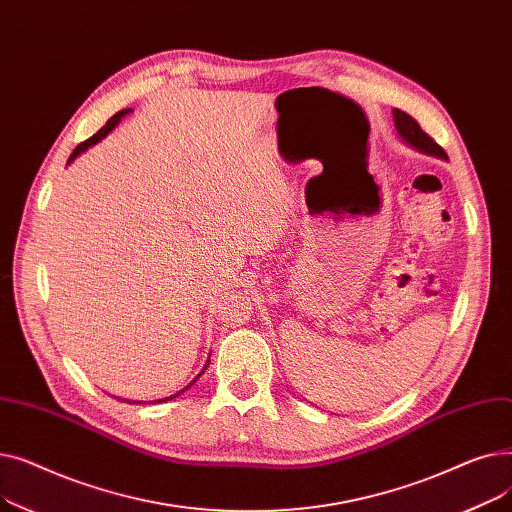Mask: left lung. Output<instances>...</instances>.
I'll list each match as a JSON object with an SVG mask.
<instances>
[{"mask_svg":"<svg viewBox=\"0 0 512 512\" xmlns=\"http://www.w3.org/2000/svg\"><path fill=\"white\" fill-rule=\"evenodd\" d=\"M392 114H394V126H396L398 137L405 141L409 147H413V149H417L425 155L448 159L446 151L432 137H429V134H425L421 130V126L417 124L415 118H411L407 112H402V110H392Z\"/></svg>","mask_w":512,"mask_h":512,"instance_id":"left-lung-1","label":"left lung"}]
</instances>
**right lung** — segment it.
<instances>
[{"mask_svg": "<svg viewBox=\"0 0 512 512\" xmlns=\"http://www.w3.org/2000/svg\"><path fill=\"white\" fill-rule=\"evenodd\" d=\"M130 112H132V110H122V112L114 114V116H112L110 120H107V124H105V126H103V128H101V130H99L97 134H93V137H91V139H87L85 143H80V145H78V147H76V149L72 151V155H70V159H68V164H72V161H74V159H76V157H78L80 153H83V151H87V149H89V147H93V145H97V143H99L101 139H105V137H107V134H110V132H112V130H114V128H116V126L120 124V120H122L124 116H128ZM207 367H209V359H207V363L203 365V369H201V371L197 373V378H195V380H193L191 384H188V386H184V388H182L180 392H176V394H172V396H166V398H159V400H153V402H166V400H172V398L180 396L182 392H186L188 388H191V386H193V384H195V382H197V380L201 378V375L205 373V369H207ZM122 402H134V405H137V402H139V405H141V402H143V400H124V398H122Z\"/></svg>", "mask_w": 512, "mask_h": 512, "instance_id": "right-lung-1", "label": "right lung"}]
</instances>
